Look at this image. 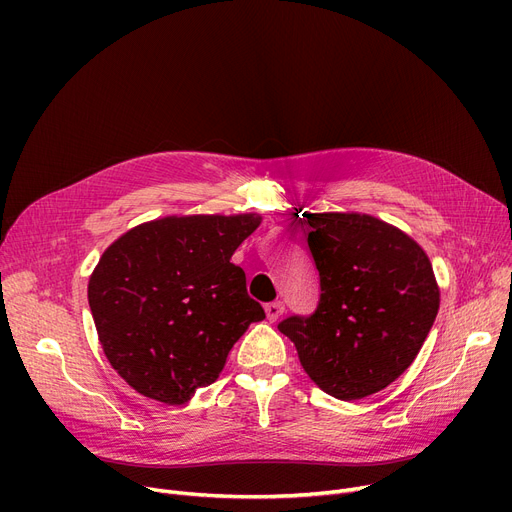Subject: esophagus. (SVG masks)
<instances>
[{"label":"esophagus","instance_id":"1","mask_svg":"<svg viewBox=\"0 0 512 512\" xmlns=\"http://www.w3.org/2000/svg\"><path fill=\"white\" fill-rule=\"evenodd\" d=\"M282 313H284V305L280 301H274V303H267L265 305V315H267V319H270V321L280 319Z\"/></svg>","mask_w":512,"mask_h":512}]
</instances>
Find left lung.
Instances as JSON below:
<instances>
[{"mask_svg":"<svg viewBox=\"0 0 512 512\" xmlns=\"http://www.w3.org/2000/svg\"><path fill=\"white\" fill-rule=\"evenodd\" d=\"M319 272L313 315L278 324L309 378L338 400L384 390L405 373L434 326L440 288L417 242L367 213H305Z\"/></svg>","mask_w":512,"mask_h":512,"instance_id":"1","label":"left lung"}]
</instances>
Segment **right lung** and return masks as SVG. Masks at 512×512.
<instances>
[{
    "label": "right lung",
    "mask_w": 512,
    "mask_h": 512,
    "mask_svg": "<svg viewBox=\"0 0 512 512\" xmlns=\"http://www.w3.org/2000/svg\"><path fill=\"white\" fill-rule=\"evenodd\" d=\"M257 213L168 215L124 232L89 278L103 353L139 394L184 405L222 373L263 307L230 259Z\"/></svg>",
    "instance_id": "obj_1"
}]
</instances>
